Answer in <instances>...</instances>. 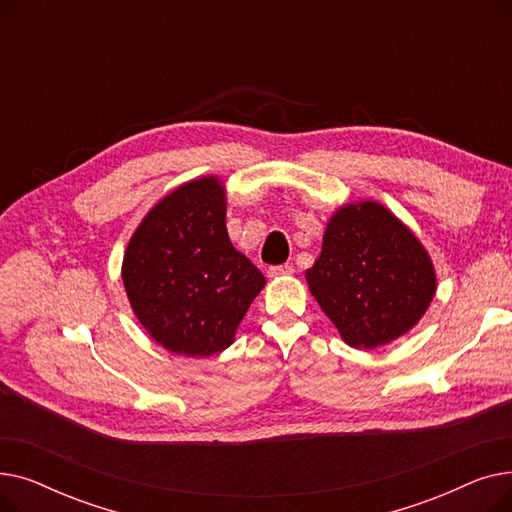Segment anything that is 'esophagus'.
Wrapping results in <instances>:
<instances>
[{
    "mask_svg": "<svg viewBox=\"0 0 512 512\" xmlns=\"http://www.w3.org/2000/svg\"><path fill=\"white\" fill-rule=\"evenodd\" d=\"M294 272V267L284 263V265H272L270 270H267V276L270 278H280V276H290Z\"/></svg>",
    "mask_w": 512,
    "mask_h": 512,
    "instance_id": "1",
    "label": "esophagus"
}]
</instances>
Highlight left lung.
Instances as JSON below:
<instances>
[{
  "instance_id": "obj_1",
  "label": "left lung",
  "mask_w": 512,
  "mask_h": 512,
  "mask_svg": "<svg viewBox=\"0 0 512 512\" xmlns=\"http://www.w3.org/2000/svg\"><path fill=\"white\" fill-rule=\"evenodd\" d=\"M305 278L342 340L367 351L407 334L436 294L427 251L375 201L344 205L332 215Z\"/></svg>"
}]
</instances>
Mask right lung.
Masks as SVG:
<instances>
[{"mask_svg":"<svg viewBox=\"0 0 512 512\" xmlns=\"http://www.w3.org/2000/svg\"><path fill=\"white\" fill-rule=\"evenodd\" d=\"M130 307L151 338L186 357H211L265 286L226 230V195L215 176L161 199L132 234L122 263Z\"/></svg>","mask_w":512,"mask_h":512,"instance_id":"add662e5","label":"right lung"}]
</instances>
